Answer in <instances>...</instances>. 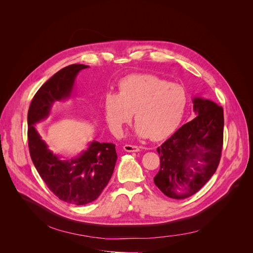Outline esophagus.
I'll list each match as a JSON object with an SVG mask.
<instances>
[{
  "label": "esophagus",
  "mask_w": 253,
  "mask_h": 253,
  "mask_svg": "<svg viewBox=\"0 0 253 253\" xmlns=\"http://www.w3.org/2000/svg\"><path fill=\"white\" fill-rule=\"evenodd\" d=\"M124 150L126 152H138L140 151V148L135 145L126 144L124 146Z\"/></svg>",
  "instance_id": "1"
}]
</instances>
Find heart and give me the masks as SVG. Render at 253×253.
<instances>
[{
  "mask_svg": "<svg viewBox=\"0 0 253 253\" xmlns=\"http://www.w3.org/2000/svg\"><path fill=\"white\" fill-rule=\"evenodd\" d=\"M188 102L185 88L150 74L129 75L119 83V92L104 95L103 109L110 130L124 132L134 114L135 132L139 137L160 140L179 126Z\"/></svg>",
  "mask_w": 253,
  "mask_h": 253,
  "instance_id": "b5f03b06",
  "label": "heart"
}]
</instances>
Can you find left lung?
<instances>
[{
  "label": "left lung",
  "mask_w": 253,
  "mask_h": 253,
  "mask_svg": "<svg viewBox=\"0 0 253 253\" xmlns=\"http://www.w3.org/2000/svg\"><path fill=\"white\" fill-rule=\"evenodd\" d=\"M193 103L197 117L157 149L161 165L155 185L175 200L193 196L211 178L223 147V108L201 97Z\"/></svg>",
  "instance_id": "1"
}]
</instances>
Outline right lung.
Wrapping results in <instances>:
<instances>
[{"label": "right lung", "instance_id": "1", "mask_svg": "<svg viewBox=\"0 0 253 253\" xmlns=\"http://www.w3.org/2000/svg\"><path fill=\"white\" fill-rule=\"evenodd\" d=\"M87 65L72 64L55 73L37 91L28 110V146L40 176L61 201L83 206L95 201L107 186L117 162L116 146L92 141L80 156L61 160L37 131L36 124L49 115L55 101L68 98L75 79Z\"/></svg>", "mask_w": 253, "mask_h": 253}]
</instances>
